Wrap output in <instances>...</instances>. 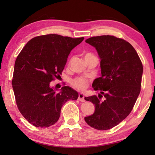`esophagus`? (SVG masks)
<instances>
[{
  "label": "esophagus",
  "instance_id": "1",
  "mask_svg": "<svg viewBox=\"0 0 155 155\" xmlns=\"http://www.w3.org/2000/svg\"><path fill=\"white\" fill-rule=\"evenodd\" d=\"M78 99L81 102H84L85 99H84V96L83 93H79L78 94Z\"/></svg>",
  "mask_w": 155,
  "mask_h": 155
}]
</instances>
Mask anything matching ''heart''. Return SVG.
<instances>
[{
	"instance_id": "b5f03b06",
	"label": "heart",
	"mask_w": 155,
	"mask_h": 155,
	"mask_svg": "<svg viewBox=\"0 0 155 155\" xmlns=\"http://www.w3.org/2000/svg\"><path fill=\"white\" fill-rule=\"evenodd\" d=\"M89 55L93 54H91V53H87L84 56V57ZM71 84L74 88H77V89L80 91H83L84 89H86L87 87H88V81L86 78L84 77H77L74 78V79L71 81Z\"/></svg>"
}]
</instances>
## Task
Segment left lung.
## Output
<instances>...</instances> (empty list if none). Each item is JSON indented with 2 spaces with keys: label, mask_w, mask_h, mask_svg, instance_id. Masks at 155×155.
Segmentation results:
<instances>
[{
  "label": "left lung",
  "mask_w": 155,
  "mask_h": 155,
  "mask_svg": "<svg viewBox=\"0 0 155 155\" xmlns=\"http://www.w3.org/2000/svg\"><path fill=\"white\" fill-rule=\"evenodd\" d=\"M101 59V77L93 83L96 95L84 97L94 104V113L84 117L94 128H113L130 113L140 92L143 64L129 42L114 36L103 35L87 39ZM102 97L104 100H101Z\"/></svg>",
  "instance_id": "left-lung-1"
}]
</instances>
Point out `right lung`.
<instances>
[{
	"label": "right lung",
	"mask_w": 155,
	"mask_h": 155,
	"mask_svg": "<svg viewBox=\"0 0 155 155\" xmlns=\"http://www.w3.org/2000/svg\"><path fill=\"white\" fill-rule=\"evenodd\" d=\"M84 40L56 34L29 41L16 58L12 88L19 111L36 127H48L58 120L61 108L78 94L62 87L57 93L50 83L61 74L71 51Z\"/></svg>",
	"instance_id": "obj_1"
}]
</instances>
